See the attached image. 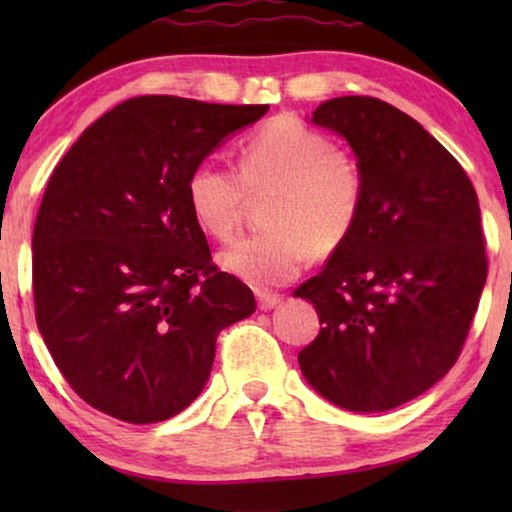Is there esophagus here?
<instances>
[{
	"label": "esophagus",
	"instance_id": "1",
	"mask_svg": "<svg viewBox=\"0 0 512 512\" xmlns=\"http://www.w3.org/2000/svg\"><path fill=\"white\" fill-rule=\"evenodd\" d=\"M256 300H258V307L261 310H272V307H277L282 303V296L279 293H270V291H256Z\"/></svg>",
	"mask_w": 512,
	"mask_h": 512
}]
</instances>
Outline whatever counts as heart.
Segmentation results:
<instances>
[{"instance_id":"obj_1","label":"heart","mask_w":512,"mask_h":512,"mask_svg":"<svg viewBox=\"0 0 512 512\" xmlns=\"http://www.w3.org/2000/svg\"><path fill=\"white\" fill-rule=\"evenodd\" d=\"M272 191L263 202V230L221 251L230 275L254 286L289 282L310 251L328 256L349 240L359 223L366 179L349 153L324 132L279 116L244 139L237 172L202 160L186 179L193 219L209 237L228 242L240 228L249 195Z\"/></svg>"}]
</instances>
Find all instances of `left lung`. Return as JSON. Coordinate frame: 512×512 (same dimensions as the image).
<instances>
[{
	"label": "left lung",
	"mask_w": 512,
	"mask_h": 512,
	"mask_svg": "<svg viewBox=\"0 0 512 512\" xmlns=\"http://www.w3.org/2000/svg\"><path fill=\"white\" fill-rule=\"evenodd\" d=\"M312 123L347 139L366 198L349 240L293 291L321 321L298 363L331 403L384 412L459 359L487 279L478 195L438 139L377 97H335Z\"/></svg>",
	"instance_id": "obj_1"
}]
</instances>
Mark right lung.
<instances>
[{"label": "right lung", "instance_id": "right-lung-1", "mask_svg": "<svg viewBox=\"0 0 512 512\" xmlns=\"http://www.w3.org/2000/svg\"><path fill=\"white\" fill-rule=\"evenodd\" d=\"M268 104L142 95L83 130L32 235L34 314L55 366L104 415L153 424L205 387L223 328L254 293L212 263L186 179Z\"/></svg>", "mask_w": 512, "mask_h": 512}]
</instances>
